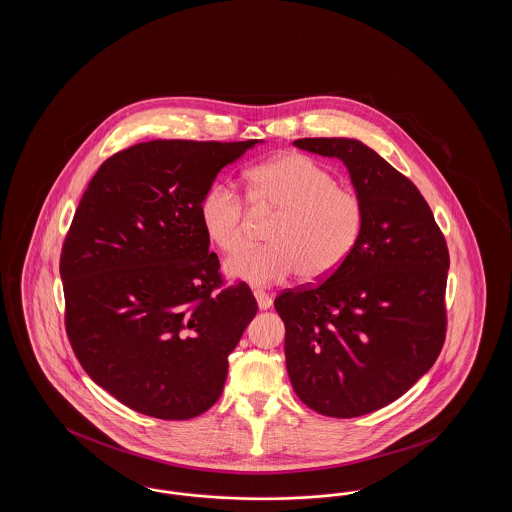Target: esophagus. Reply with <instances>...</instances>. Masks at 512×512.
Wrapping results in <instances>:
<instances>
[{
	"label": "esophagus",
	"mask_w": 512,
	"mask_h": 512,
	"mask_svg": "<svg viewBox=\"0 0 512 512\" xmlns=\"http://www.w3.org/2000/svg\"><path fill=\"white\" fill-rule=\"evenodd\" d=\"M255 299L259 303V309L261 311H267L272 307V297L267 292H261V290H255Z\"/></svg>",
	"instance_id": "1"
}]
</instances>
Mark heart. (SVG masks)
<instances>
[{"instance_id":"b5f03b06","label":"heart","mask_w":512,"mask_h":512,"mask_svg":"<svg viewBox=\"0 0 512 512\" xmlns=\"http://www.w3.org/2000/svg\"><path fill=\"white\" fill-rule=\"evenodd\" d=\"M247 197L278 219L268 230L272 245L245 249L224 270L251 286H270L301 272L317 282L334 274L351 257L365 230V205L359 194L336 186L332 172L301 153L274 157L247 174ZM199 222L207 240L224 253L245 242L242 197L215 182L199 199Z\"/></svg>"}]
</instances>
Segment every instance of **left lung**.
<instances>
[{
    "mask_svg": "<svg viewBox=\"0 0 512 512\" xmlns=\"http://www.w3.org/2000/svg\"><path fill=\"white\" fill-rule=\"evenodd\" d=\"M293 146L336 157L365 205L351 257L315 288L280 293L286 368L297 397L336 418L374 413L413 386L445 340L449 251L413 182L355 138Z\"/></svg>",
    "mask_w": 512,
    "mask_h": 512,
    "instance_id": "obj_1",
    "label": "left lung"
}]
</instances>
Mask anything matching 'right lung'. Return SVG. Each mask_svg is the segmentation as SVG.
Here are the masks:
<instances>
[{
    "mask_svg": "<svg viewBox=\"0 0 512 512\" xmlns=\"http://www.w3.org/2000/svg\"><path fill=\"white\" fill-rule=\"evenodd\" d=\"M263 140H153L109 157L61 251L67 334L99 388L138 413L186 420L217 403L228 355L257 315L240 282L220 286L199 199Z\"/></svg>",
    "mask_w": 512,
    "mask_h": 512,
    "instance_id": "obj_1",
    "label": "right lung"
}]
</instances>
